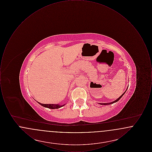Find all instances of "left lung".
I'll list each match as a JSON object with an SVG mask.
<instances>
[{"label":"left lung","instance_id":"8db88e82","mask_svg":"<svg viewBox=\"0 0 152 152\" xmlns=\"http://www.w3.org/2000/svg\"><path fill=\"white\" fill-rule=\"evenodd\" d=\"M128 88V87L127 88V89ZM127 89H126V90H127ZM126 90L124 92V94H121V96H120V97H119L117 99H116V100H115L114 101H112V102H108V103H99V104H100V105H110V104H113V103H115V102H117V101H118L122 97H123V95L125 94V93L126 92Z\"/></svg>","mask_w":152,"mask_h":152}]
</instances>
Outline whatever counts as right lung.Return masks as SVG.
Instances as JSON below:
<instances>
[{
	"mask_svg": "<svg viewBox=\"0 0 152 152\" xmlns=\"http://www.w3.org/2000/svg\"><path fill=\"white\" fill-rule=\"evenodd\" d=\"M40 105H41L42 106H43L44 107H45V108H47L49 109H58L64 106L66 104H63V105H60V104H42V103H40L39 102H37Z\"/></svg>",
	"mask_w": 152,
	"mask_h": 152,
	"instance_id": "add662e5",
	"label": "right lung"
}]
</instances>
